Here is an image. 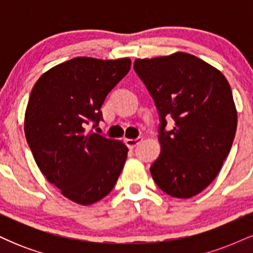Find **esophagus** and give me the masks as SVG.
<instances>
[{
    "instance_id": "obj_1",
    "label": "esophagus",
    "mask_w": 253,
    "mask_h": 253,
    "mask_svg": "<svg viewBox=\"0 0 253 253\" xmlns=\"http://www.w3.org/2000/svg\"><path fill=\"white\" fill-rule=\"evenodd\" d=\"M143 141V138H135V139H126V145L129 149H134L136 145H139Z\"/></svg>"
}]
</instances>
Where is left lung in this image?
Here are the masks:
<instances>
[{
  "label": "left lung",
  "mask_w": 253,
  "mask_h": 253,
  "mask_svg": "<svg viewBox=\"0 0 253 253\" xmlns=\"http://www.w3.org/2000/svg\"><path fill=\"white\" fill-rule=\"evenodd\" d=\"M134 70L161 117L153 181L168 195L190 199L215 179L231 151L238 115L229 83L216 68L185 52L138 58ZM170 117L174 127L167 132Z\"/></svg>",
  "instance_id": "obj_1"
}]
</instances>
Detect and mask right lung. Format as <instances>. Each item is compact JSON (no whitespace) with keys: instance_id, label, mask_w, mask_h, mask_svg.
Returning a JSON list of instances; mask_svg holds the SVG:
<instances>
[{"instance_id":"right-lung-1","label":"right lung","mask_w":253,"mask_h":253,"mask_svg":"<svg viewBox=\"0 0 253 253\" xmlns=\"http://www.w3.org/2000/svg\"><path fill=\"white\" fill-rule=\"evenodd\" d=\"M130 63L77 57L46 71L32 89L25 113L28 146L47 181L78 205L108 195L124 169L126 145L86 126L102 120L104 98Z\"/></svg>"}]
</instances>
